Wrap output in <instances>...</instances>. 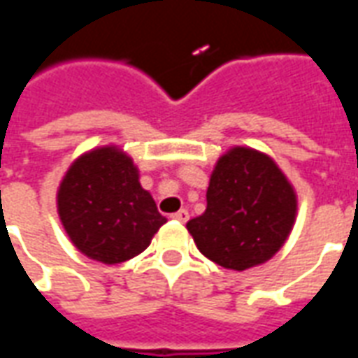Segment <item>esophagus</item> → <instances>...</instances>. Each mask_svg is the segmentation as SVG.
<instances>
[{"label": "esophagus", "instance_id": "1", "mask_svg": "<svg viewBox=\"0 0 358 358\" xmlns=\"http://www.w3.org/2000/svg\"><path fill=\"white\" fill-rule=\"evenodd\" d=\"M172 218H174V220H178V222H187L189 213H187L186 209H180L178 213H174V215H172Z\"/></svg>", "mask_w": 358, "mask_h": 358}]
</instances>
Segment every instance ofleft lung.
<instances>
[{
  "label": "left lung",
  "mask_w": 358,
  "mask_h": 358,
  "mask_svg": "<svg viewBox=\"0 0 358 358\" xmlns=\"http://www.w3.org/2000/svg\"><path fill=\"white\" fill-rule=\"evenodd\" d=\"M295 210V192L276 163L255 149L234 148L218 159L207 209L187 222V230L213 263L245 270L284 245Z\"/></svg>",
  "instance_id": "left-lung-1"
}]
</instances>
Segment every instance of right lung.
<instances>
[{
  "instance_id": "1",
  "label": "right lung",
  "mask_w": 358,
  "mask_h": 358,
  "mask_svg": "<svg viewBox=\"0 0 358 358\" xmlns=\"http://www.w3.org/2000/svg\"><path fill=\"white\" fill-rule=\"evenodd\" d=\"M57 205L71 241L105 264L140 255L166 222L140 186L132 159L115 148L76 159L61 182Z\"/></svg>"
}]
</instances>
